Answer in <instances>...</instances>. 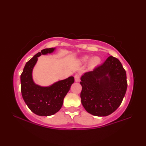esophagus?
Segmentation results:
<instances>
[{"label":"esophagus","mask_w":146,"mask_h":146,"mask_svg":"<svg viewBox=\"0 0 146 146\" xmlns=\"http://www.w3.org/2000/svg\"><path fill=\"white\" fill-rule=\"evenodd\" d=\"M75 82H78V81L80 80V75H78V74H76V75H75Z\"/></svg>","instance_id":"34e87169"}]
</instances>
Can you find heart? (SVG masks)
<instances>
[{
	"mask_svg": "<svg viewBox=\"0 0 146 146\" xmlns=\"http://www.w3.org/2000/svg\"><path fill=\"white\" fill-rule=\"evenodd\" d=\"M91 59V56L90 55H84L82 57L80 58V61L82 62L83 63L87 62ZM101 59L98 56H94L91 59L90 64L91 67H95V66H98V64L100 63Z\"/></svg>",
	"mask_w": 146,
	"mask_h": 146,
	"instance_id": "1",
	"label": "heart"
}]
</instances>
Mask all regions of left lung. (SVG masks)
Returning a JSON list of instances; mask_svg holds the SVG:
<instances>
[{
    "label": "left lung",
    "instance_id": "8db88e82",
    "mask_svg": "<svg viewBox=\"0 0 146 146\" xmlns=\"http://www.w3.org/2000/svg\"><path fill=\"white\" fill-rule=\"evenodd\" d=\"M126 72L117 58L110 56L102 65L81 76V103L86 111L106 117L119 107L127 90Z\"/></svg>",
    "mask_w": 146,
    "mask_h": 146
}]
</instances>
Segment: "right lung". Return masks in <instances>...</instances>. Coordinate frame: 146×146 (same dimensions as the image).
<instances>
[{
    "label": "right lung",
    "instance_id": "right-lung-1",
    "mask_svg": "<svg viewBox=\"0 0 146 146\" xmlns=\"http://www.w3.org/2000/svg\"><path fill=\"white\" fill-rule=\"evenodd\" d=\"M56 48L44 49L27 62L21 75V93L29 110L38 116H50L60 110L64 98L73 84L74 77L56 81L48 86H42L34 82L33 71L42 55L53 53Z\"/></svg>",
    "mask_w": 146,
    "mask_h": 146
}]
</instances>
